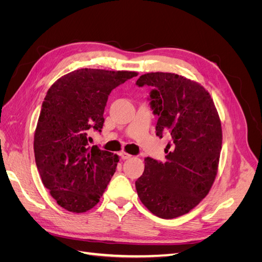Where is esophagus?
I'll return each mask as SVG.
<instances>
[{"instance_id": "esophagus-1", "label": "esophagus", "mask_w": 262, "mask_h": 262, "mask_svg": "<svg viewBox=\"0 0 262 262\" xmlns=\"http://www.w3.org/2000/svg\"><path fill=\"white\" fill-rule=\"evenodd\" d=\"M132 155H130V154H128V153H125V152H121L120 153V157L122 158V160H129V158L131 157Z\"/></svg>"}]
</instances>
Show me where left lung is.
I'll return each instance as SVG.
<instances>
[{
    "label": "left lung",
    "instance_id": "left-lung-1",
    "mask_svg": "<svg viewBox=\"0 0 262 262\" xmlns=\"http://www.w3.org/2000/svg\"><path fill=\"white\" fill-rule=\"evenodd\" d=\"M152 87L149 105L158 117L156 136L170 141L166 162L145 158L136 181L141 202L154 215L175 219L191 211L207 195L222 149L220 117L208 91L175 73H146L136 83Z\"/></svg>",
    "mask_w": 262,
    "mask_h": 262
}]
</instances>
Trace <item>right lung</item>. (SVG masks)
Segmentation results:
<instances>
[{"label":"right lung","instance_id":"add662e5","mask_svg":"<svg viewBox=\"0 0 262 262\" xmlns=\"http://www.w3.org/2000/svg\"><path fill=\"white\" fill-rule=\"evenodd\" d=\"M137 75L81 69L47 92L35 131V160L43 186L63 209L83 213L99 202L119 156L91 146L90 133L101 132L109 94Z\"/></svg>","mask_w":262,"mask_h":262}]
</instances>
